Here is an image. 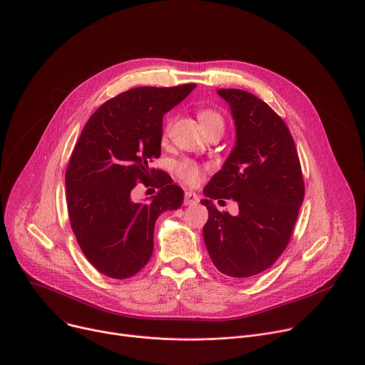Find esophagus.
Masks as SVG:
<instances>
[{"instance_id": "esophagus-1", "label": "esophagus", "mask_w": 365, "mask_h": 365, "mask_svg": "<svg viewBox=\"0 0 365 365\" xmlns=\"http://www.w3.org/2000/svg\"><path fill=\"white\" fill-rule=\"evenodd\" d=\"M197 202H199V197H197L196 193H193V192H186V193H185V200H183V203H185L186 206L196 205Z\"/></svg>"}]
</instances>
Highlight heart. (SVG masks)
Segmentation results:
<instances>
[{
	"label": "heart",
	"mask_w": 365,
	"mask_h": 365,
	"mask_svg": "<svg viewBox=\"0 0 365 365\" xmlns=\"http://www.w3.org/2000/svg\"><path fill=\"white\" fill-rule=\"evenodd\" d=\"M197 118L202 124V127L205 128V131L210 134L212 131H224V127H225V121H224V117L221 113H218L217 110L214 108H200L197 111ZM169 130H170V121L168 120L163 125V130H162V138L166 140L168 135H169ZM203 168L199 166L197 163L192 162V160H182L179 162L176 166H175V172H176V176L183 180L185 183L190 185V186H196L200 183L202 180V176H203Z\"/></svg>",
	"instance_id": "1"
}]
</instances>
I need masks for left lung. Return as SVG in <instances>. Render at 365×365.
<instances>
[{"instance_id":"1","label":"left lung","mask_w":365,"mask_h":365,"mask_svg":"<svg viewBox=\"0 0 365 365\" xmlns=\"http://www.w3.org/2000/svg\"><path fill=\"white\" fill-rule=\"evenodd\" d=\"M231 107L237 141L203 189L210 217L203 240L215 267L235 279L267 270L286 250L304 196L293 137L264 101L242 89H220ZM212 198H234L240 214L218 212Z\"/></svg>"}]
</instances>
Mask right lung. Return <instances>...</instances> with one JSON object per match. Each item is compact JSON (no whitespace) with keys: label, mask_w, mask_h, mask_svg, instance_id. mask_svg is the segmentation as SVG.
I'll use <instances>...</instances> for the list:
<instances>
[{"label":"right lung","mask_w":365,"mask_h":365,"mask_svg":"<svg viewBox=\"0 0 365 365\" xmlns=\"http://www.w3.org/2000/svg\"><path fill=\"white\" fill-rule=\"evenodd\" d=\"M195 86L128 89L83 127L66 169V202L76 241L99 273L135 276L151 257L155 220L182 206L183 190L148 163L160 158L163 115ZM137 181L160 187L148 204L130 199Z\"/></svg>","instance_id":"add662e5"}]
</instances>
